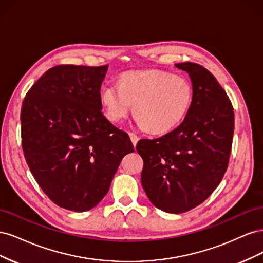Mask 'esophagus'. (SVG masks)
Listing matches in <instances>:
<instances>
[{
  "mask_svg": "<svg viewBox=\"0 0 263 263\" xmlns=\"http://www.w3.org/2000/svg\"><path fill=\"white\" fill-rule=\"evenodd\" d=\"M129 137H130V140H132V142H133L134 147H135V146L137 145V142H138V140H139L138 136H137V135H135L134 133H129Z\"/></svg>",
  "mask_w": 263,
  "mask_h": 263,
  "instance_id": "esophagus-1",
  "label": "esophagus"
}]
</instances>
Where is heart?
I'll return each mask as SVG.
<instances>
[{
    "label": "heart",
    "instance_id": "1",
    "mask_svg": "<svg viewBox=\"0 0 263 263\" xmlns=\"http://www.w3.org/2000/svg\"><path fill=\"white\" fill-rule=\"evenodd\" d=\"M194 99L190 79L169 71L148 69L127 71L119 83L103 87L101 104L112 122L125 118L134 105L140 126L154 135L176 129L184 121Z\"/></svg>",
    "mask_w": 263,
    "mask_h": 263
}]
</instances>
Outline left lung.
Returning <instances> with one entry per match:
<instances>
[{"instance_id": "1", "label": "left lung", "mask_w": 263, "mask_h": 263, "mask_svg": "<svg viewBox=\"0 0 263 263\" xmlns=\"http://www.w3.org/2000/svg\"><path fill=\"white\" fill-rule=\"evenodd\" d=\"M194 86L190 112L179 127L156 139H140L141 184L157 209L180 214L196 208L218 186L227 170L234 137V108L208 69L177 63Z\"/></svg>"}]
</instances>
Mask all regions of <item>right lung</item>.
I'll return each instance as SVG.
<instances>
[{
    "label": "right lung",
    "instance_id": "obj_1",
    "mask_svg": "<svg viewBox=\"0 0 263 263\" xmlns=\"http://www.w3.org/2000/svg\"><path fill=\"white\" fill-rule=\"evenodd\" d=\"M107 67H53L30 87L22 105V146L29 170L45 194L69 211L95 208L122 159L134 153L127 133L101 110Z\"/></svg>",
    "mask_w": 263,
    "mask_h": 263
}]
</instances>
